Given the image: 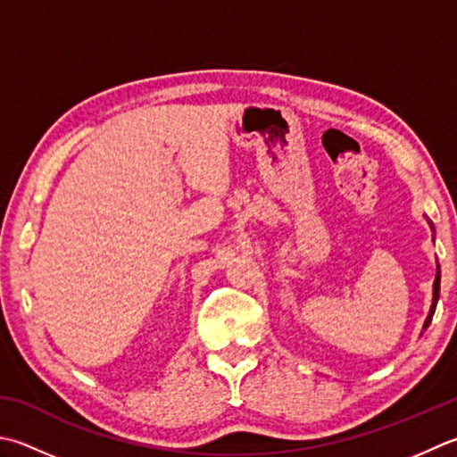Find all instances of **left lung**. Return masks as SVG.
<instances>
[{"instance_id": "obj_1", "label": "left lung", "mask_w": 457, "mask_h": 457, "mask_svg": "<svg viewBox=\"0 0 457 457\" xmlns=\"http://www.w3.org/2000/svg\"><path fill=\"white\" fill-rule=\"evenodd\" d=\"M428 223H430V228L434 231V223L430 220H428ZM437 299H440V263H436V279H434V285H432V305H430V312H428V317L424 320V328L422 330H426L428 327H430V323H432V317H434V312H436Z\"/></svg>"}]
</instances>
